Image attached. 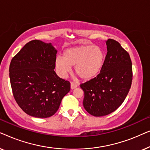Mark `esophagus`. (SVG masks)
I'll return each mask as SVG.
<instances>
[{
    "label": "esophagus",
    "mask_w": 150,
    "mask_h": 150,
    "mask_svg": "<svg viewBox=\"0 0 150 150\" xmlns=\"http://www.w3.org/2000/svg\"><path fill=\"white\" fill-rule=\"evenodd\" d=\"M78 87V85L76 83H71V89H75V88H76Z\"/></svg>",
    "instance_id": "esophagus-1"
}]
</instances>
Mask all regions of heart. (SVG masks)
<instances>
[{
  "label": "heart",
  "mask_w": 150,
  "mask_h": 150,
  "mask_svg": "<svg viewBox=\"0 0 150 150\" xmlns=\"http://www.w3.org/2000/svg\"><path fill=\"white\" fill-rule=\"evenodd\" d=\"M105 53L100 46L92 44L80 45L67 48L63 57H57L56 68L62 76H65L74 66V71L85 81L97 76L103 68Z\"/></svg>",
  "instance_id": "1"
}]
</instances>
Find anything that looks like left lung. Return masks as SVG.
<instances>
[{
  "label": "left lung",
  "instance_id": "left-lung-1",
  "mask_svg": "<svg viewBox=\"0 0 150 150\" xmlns=\"http://www.w3.org/2000/svg\"><path fill=\"white\" fill-rule=\"evenodd\" d=\"M106 44L107 54L102 71L80 85L85 94L84 108L95 117L107 115L120 107L132 85V61L128 52L112 39Z\"/></svg>",
  "mask_w": 150,
  "mask_h": 150
}]
</instances>
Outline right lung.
<instances>
[{
    "instance_id": "right-lung-1",
    "label": "right lung",
    "mask_w": 150,
    "mask_h": 150,
    "mask_svg": "<svg viewBox=\"0 0 150 150\" xmlns=\"http://www.w3.org/2000/svg\"><path fill=\"white\" fill-rule=\"evenodd\" d=\"M57 52L50 43L35 40L26 44L11 59L9 78L13 97L30 116H52L70 91V83L54 71Z\"/></svg>"
}]
</instances>
